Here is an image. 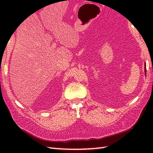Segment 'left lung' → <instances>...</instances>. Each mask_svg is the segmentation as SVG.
<instances>
[{"mask_svg": "<svg viewBox=\"0 0 153 153\" xmlns=\"http://www.w3.org/2000/svg\"><path fill=\"white\" fill-rule=\"evenodd\" d=\"M145 74H146V64H145Z\"/></svg>", "mask_w": 153, "mask_h": 153, "instance_id": "left-lung-1", "label": "left lung"}]
</instances>
